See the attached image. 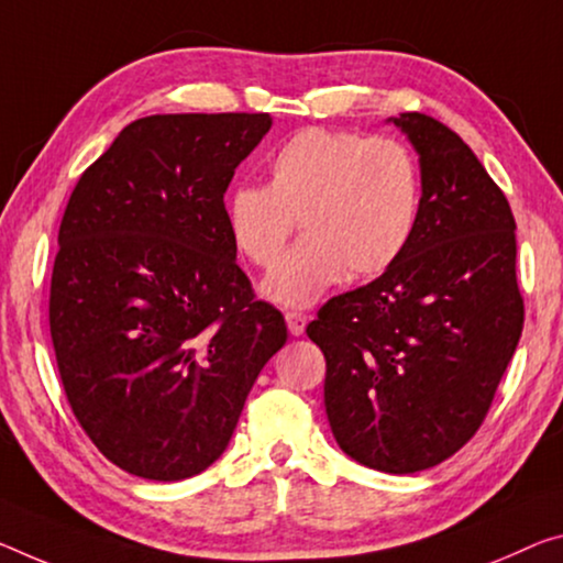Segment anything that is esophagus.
<instances>
[{"mask_svg":"<svg viewBox=\"0 0 563 563\" xmlns=\"http://www.w3.org/2000/svg\"><path fill=\"white\" fill-rule=\"evenodd\" d=\"M285 323H288L290 335H302L308 325V316L298 313V310H288V313H285Z\"/></svg>","mask_w":563,"mask_h":563,"instance_id":"1","label":"esophagus"}]
</instances>
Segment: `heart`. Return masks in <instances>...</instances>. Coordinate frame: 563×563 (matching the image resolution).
Segmentation results:
<instances>
[{
  "label": "heart",
  "instance_id": "1",
  "mask_svg": "<svg viewBox=\"0 0 563 563\" xmlns=\"http://www.w3.org/2000/svg\"><path fill=\"white\" fill-rule=\"evenodd\" d=\"M421 210V169L398 140L302 130L275 150L267 185L243 183L225 198V225L250 263L271 267L296 220L306 238L273 267L263 292L310 306L345 275L371 278L406 253Z\"/></svg>",
  "mask_w": 563,
  "mask_h": 563
}]
</instances>
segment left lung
I'll return each mask as SVG.
<instances>
[{
  "instance_id": "8db88e82",
  "label": "left lung",
  "mask_w": 563,
  "mask_h": 563,
  "mask_svg": "<svg viewBox=\"0 0 563 563\" xmlns=\"http://www.w3.org/2000/svg\"><path fill=\"white\" fill-rule=\"evenodd\" d=\"M421 163L406 253L330 298L306 333L325 355V413L347 456L416 474L463 449L523 330L516 220L471 147L423 112L390 120Z\"/></svg>"
}]
</instances>
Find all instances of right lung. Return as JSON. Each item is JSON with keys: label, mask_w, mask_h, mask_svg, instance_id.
I'll return each mask as SVG.
<instances>
[{"label": "right lung", "mask_w": 563, "mask_h": 563, "mask_svg": "<svg viewBox=\"0 0 563 563\" xmlns=\"http://www.w3.org/2000/svg\"><path fill=\"white\" fill-rule=\"evenodd\" d=\"M271 124L267 112L150 114L69 195L52 345L79 426L132 476L183 481L216 463L288 341L235 263L222 200Z\"/></svg>", "instance_id": "obj_1"}]
</instances>
